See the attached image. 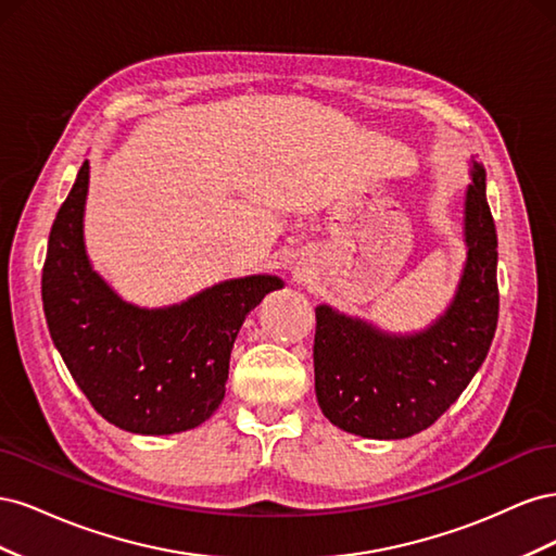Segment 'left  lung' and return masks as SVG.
Wrapping results in <instances>:
<instances>
[{
    "label": "left lung",
    "instance_id": "1",
    "mask_svg": "<svg viewBox=\"0 0 556 556\" xmlns=\"http://www.w3.org/2000/svg\"><path fill=\"white\" fill-rule=\"evenodd\" d=\"M464 201L466 264L447 311L422 331L387 333L315 308V394L325 417L364 439L396 441L431 427L482 366L498 323L496 227L473 160Z\"/></svg>",
    "mask_w": 556,
    "mask_h": 556
}]
</instances>
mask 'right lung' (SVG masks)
Here are the masks:
<instances>
[{
    "label": "right lung",
    "instance_id": "1",
    "mask_svg": "<svg viewBox=\"0 0 556 556\" xmlns=\"http://www.w3.org/2000/svg\"><path fill=\"white\" fill-rule=\"evenodd\" d=\"M90 164L58 211L41 276L50 339L92 408L131 433L199 427L225 399L229 357L245 315L278 276L217 282L166 308H139L99 276L83 241Z\"/></svg>",
    "mask_w": 556,
    "mask_h": 556
}]
</instances>
